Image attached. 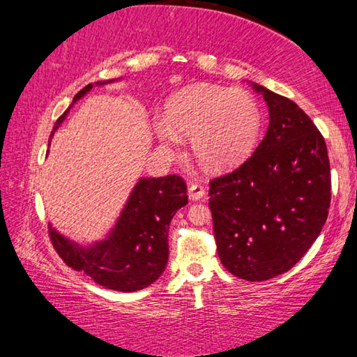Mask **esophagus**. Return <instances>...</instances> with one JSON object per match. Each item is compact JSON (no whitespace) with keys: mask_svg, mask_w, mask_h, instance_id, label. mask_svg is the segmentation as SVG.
Wrapping results in <instances>:
<instances>
[{"mask_svg":"<svg viewBox=\"0 0 357 357\" xmlns=\"http://www.w3.org/2000/svg\"><path fill=\"white\" fill-rule=\"evenodd\" d=\"M206 195V189H204V185L200 183H192L189 185V198L193 202H198L202 200V198Z\"/></svg>","mask_w":357,"mask_h":357,"instance_id":"34e87169","label":"esophagus"}]
</instances>
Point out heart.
Returning a JSON list of instances; mask_svg holds the SVG:
<instances>
[{"mask_svg": "<svg viewBox=\"0 0 357 357\" xmlns=\"http://www.w3.org/2000/svg\"><path fill=\"white\" fill-rule=\"evenodd\" d=\"M167 118L155 114V135L176 144L179 135L190 137L197 160L222 170L238 164L250 153L261 129V112L253 96L243 89L198 84L168 102Z\"/></svg>", "mask_w": 357, "mask_h": 357, "instance_id": "heart-1", "label": "heart"}]
</instances>
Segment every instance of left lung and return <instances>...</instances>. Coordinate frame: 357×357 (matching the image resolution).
I'll return each instance as SVG.
<instances>
[{
  "mask_svg": "<svg viewBox=\"0 0 357 357\" xmlns=\"http://www.w3.org/2000/svg\"><path fill=\"white\" fill-rule=\"evenodd\" d=\"M269 108V128L243 165L211 179L209 208L222 264L239 279L287 273L328 219L331 165L313 121L293 100L253 83Z\"/></svg>",
  "mask_w": 357,
  "mask_h": 357,
  "instance_id": "1",
  "label": "left lung"
}]
</instances>
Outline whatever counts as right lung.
<instances>
[{"label": "right lung", "instance_id": "1", "mask_svg": "<svg viewBox=\"0 0 357 357\" xmlns=\"http://www.w3.org/2000/svg\"><path fill=\"white\" fill-rule=\"evenodd\" d=\"M91 88L93 84H88L78 91L72 105ZM69 108L58 118L50 140ZM185 204L187 185L181 176L143 178L132 190L123 214L107 239L91 247H82L66 239L52 225L48 227V234L56 253L69 268L80 271L108 289L138 291L164 273L168 261V228L176 211Z\"/></svg>", "mask_w": 357, "mask_h": 357}]
</instances>
